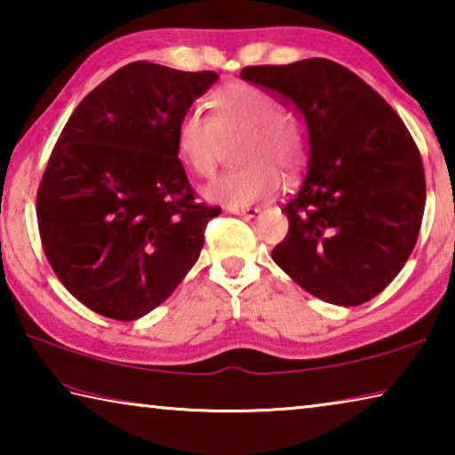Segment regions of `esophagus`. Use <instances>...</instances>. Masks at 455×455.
Here are the masks:
<instances>
[{"label":"esophagus","instance_id":"34e87169","mask_svg":"<svg viewBox=\"0 0 455 455\" xmlns=\"http://www.w3.org/2000/svg\"><path fill=\"white\" fill-rule=\"evenodd\" d=\"M230 212L238 214V217L252 219V217H257V214H259V209H257V206H243V209H230Z\"/></svg>","mask_w":455,"mask_h":455}]
</instances>
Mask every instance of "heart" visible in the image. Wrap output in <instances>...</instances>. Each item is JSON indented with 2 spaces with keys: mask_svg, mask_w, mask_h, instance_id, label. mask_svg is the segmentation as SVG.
I'll use <instances>...</instances> for the list:
<instances>
[{
  "mask_svg": "<svg viewBox=\"0 0 455 455\" xmlns=\"http://www.w3.org/2000/svg\"><path fill=\"white\" fill-rule=\"evenodd\" d=\"M212 116L188 108L176 122V152L192 171L211 176L217 171L225 142H238L233 168L204 187V196L227 206H246L275 195L284 172H297L305 160V138L268 92L251 84H228L211 100Z\"/></svg>",
  "mask_w": 455,
  "mask_h": 455,
  "instance_id": "1",
  "label": "heart"
}]
</instances>
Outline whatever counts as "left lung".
<instances>
[{"label": "left lung", "mask_w": 455, "mask_h": 455, "mask_svg": "<svg viewBox=\"0 0 455 455\" xmlns=\"http://www.w3.org/2000/svg\"><path fill=\"white\" fill-rule=\"evenodd\" d=\"M241 78L287 98L309 128V168L283 206L289 233L273 260L323 301L367 303L418 243L426 174L410 130L369 84L325 58L246 66Z\"/></svg>", "instance_id": "left-lung-1"}]
</instances>
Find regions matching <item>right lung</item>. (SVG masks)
Wrapping results in <instances>:
<instances>
[{
  "label": "right lung",
  "mask_w": 455,
  "mask_h": 455,
  "mask_svg": "<svg viewBox=\"0 0 455 455\" xmlns=\"http://www.w3.org/2000/svg\"><path fill=\"white\" fill-rule=\"evenodd\" d=\"M219 76L132 61L76 108L37 188L42 246L98 315L134 321L172 295L220 206L198 203L176 122Z\"/></svg>",
  "instance_id": "obj_1"
}]
</instances>
